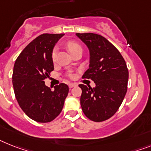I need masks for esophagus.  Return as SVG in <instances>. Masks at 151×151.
<instances>
[{"label":"esophagus","instance_id":"34e87169","mask_svg":"<svg viewBox=\"0 0 151 151\" xmlns=\"http://www.w3.org/2000/svg\"><path fill=\"white\" fill-rule=\"evenodd\" d=\"M75 86H76V83H69V87H70V88H72V87H75Z\"/></svg>","mask_w":151,"mask_h":151}]
</instances>
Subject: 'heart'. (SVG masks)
I'll list each match as a JSON object with an SVG mask.
<instances>
[{
	"label": "heart",
	"instance_id": "obj_1",
	"mask_svg": "<svg viewBox=\"0 0 151 151\" xmlns=\"http://www.w3.org/2000/svg\"><path fill=\"white\" fill-rule=\"evenodd\" d=\"M67 46H68V50H70V52L72 54H74V53L78 51V50H82L81 46L78 43L75 42V41H69V42L68 43V44H67ZM57 54H58V47H55L53 49L51 53V58L53 61H55V60H56Z\"/></svg>",
	"mask_w": 151,
	"mask_h": 151
}]
</instances>
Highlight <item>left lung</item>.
<instances>
[{
  "label": "left lung",
  "mask_w": 151,
  "mask_h": 151,
  "mask_svg": "<svg viewBox=\"0 0 151 151\" xmlns=\"http://www.w3.org/2000/svg\"><path fill=\"white\" fill-rule=\"evenodd\" d=\"M90 52L89 69L82 78L92 80L91 87L80 84L81 105L87 118L95 122L106 121L117 111L127 91L128 69L124 59L109 40L93 33H77Z\"/></svg>",
  "instance_id": "8db88e82"
}]
</instances>
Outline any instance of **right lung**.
I'll list each match as a JSON object with an SVG mask.
<instances>
[{"instance_id":"1","label":"right lung","mask_w":151,"mask_h":151,"mask_svg":"<svg viewBox=\"0 0 151 151\" xmlns=\"http://www.w3.org/2000/svg\"><path fill=\"white\" fill-rule=\"evenodd\" d=\"M64 34H43L23 50L14 66L12 83L19 106L30 119L47 123L61 112L69 87L65 83L45 85L44 79L54 70L52 50Z\"/></svg>"}]
</instances>
